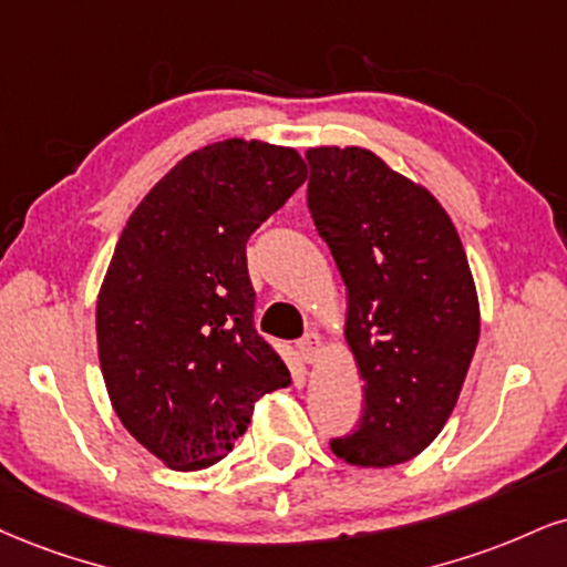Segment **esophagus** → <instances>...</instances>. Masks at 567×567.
<instances>
[{
  "label": "esophagus",
  "mask_w": 567,
  "mask_h": 567,
  "mask_svg": "<svg viewBox=\"0 0 567 567\" xmlns=\"http://www.w3.org/2000/svg\"><path fill=\"white\" fill-rule=\"evenodd\" d=\"M298 353H301L306 364H313V361L319 359V353H322V338H319L317 332H306V336L298 340Z\"/></svg>",
  "instance_id": "1"
}]
</instances>
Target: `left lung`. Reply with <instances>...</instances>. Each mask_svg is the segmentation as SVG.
<instances>
[{
	"mask_svg": "<svg viewBox=\"0 0 567 567\" xmlns=\"http://www.w3.org/2000/svg\"><path fill=\"white\" fill-rule=\"evenodd\" d=\"M309 210L349 288L346 346L364 388L359 427L330 443L391 467L452 417L481 336V306L452 216L372 150L311 147Z\"/></svg>",
	"mask_w": 567,
	"mask_h": 567,
	"instance_id": "8db88e82",
	"label": "left lung"
}]
</instances>
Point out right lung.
<instances>
[{
    "instance_id": "right-lung-1",
    "label": "right lung",
    "mask_w": 567,
    "mask_h": 567,
    "mask_svg": "<svg viewBox=\"0 0 567 567\" xmlns=\"http://www.w3.org/2000/svg\"><path fill=\"white\" fill-rule=\"evenodd\" d=\"M306 176L298 150L231 136L184 155L121 231L97 296L100 370L166 467L216 465L256 401L290 385L254 327L245 243Z\"/></svg>"
}]
</instances>
